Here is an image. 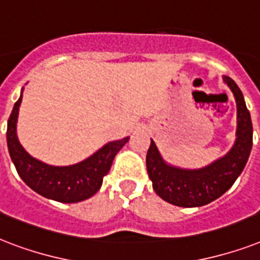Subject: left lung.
<instances>
[{
  "instance_id": "8db88e82",
  "label": "left lung",
  "mask_w": 260,
  "mask_h": 260,
  "mask_svg": "<svg viewBox=\"0 0 260 260\" xmlns=\"http://www.w3.org/2000/svg\"><path fill=\"white\" fill-rule=\"evenodd\" d=\"M237 104L236 142L231 152L201 170H180L167 166L154 142L146 154V168L153 190L166 202L182 207H198L213 202L232 187L244 170L252 148V122L240 88L231 77H224Z\"/></svg>"
}]
</instances>
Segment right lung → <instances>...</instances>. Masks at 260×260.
I'll list each match as a JSON object with an SVG mask.
<instances>
[{"mask_svg":"<svg viewBox=\"0 0 260 260\" xmlns=\"http://www.w3.org/2000/svg\"><path fill=\"white\" fill-rule=\"evenodd\" d=\"M21 96L8 120L7 141L9 154L17 174L24 183L38 194L62 203L81 202L90 198L102 187L103 178L108 174L116 153L128 141H114L103 146L85 161L70 167H51L31 157L20 145L16 136V122L19 115Z\"/></svg>","mask_w":260,"mask_h":260,"instance_id":"right-lung-1","label":"right lung"}]
</instances>
